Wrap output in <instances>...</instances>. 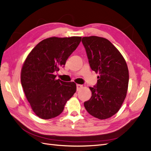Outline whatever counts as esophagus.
I'll return each instance as SVG.
<instances>
[{
	"label": "esophagus",
	"mask_w": 151,
	"mask_h": 151,
	"mask_svg": "<svg viewBox=\"0 0 151 151\" xmlns=\"http://www.w3.org/2000/svg\"><path fill=\"white\" fill-rule=\"evenodd\" d=\"M83 88V86L81 84H77V91H79L81 88Z\"/></svg>",
	"instance_id": "1"
}]
</instances>
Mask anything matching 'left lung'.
<instances>
[{
  "mask_svg": "<svg viewBox=\"0 0 151 151\" xmlns=\"http://www.w3.org/2000/svg\"><path fill=\"white\" fill-rule=\"evenodd\" d=\"M82 42L91 69L99 74L97 84L89 88L92 96L84 102V107L91 115L105 120L116 114L124 101L129 86V69L122 55L107 39L86 36Z\"/></svg>",
  "mask_w": 151,
  "mask_h": 151,
  "instance_id": "left-lung-1",
  "label": "left lung"
}]
</instances>
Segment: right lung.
Segmentation results:
<instances>
[{
    "mask_svg": "<svg viewBox=\"0 0 151 151\" xmlns=\"http://www.w3.org/2000/svg\"><path fill=\"white\" fill-rule=\"evenodd\" d=\"M81 38L53 36L45 39L31 50L22 65V87L33 111L42 119L61 114L67 101L76 93L75 83L55 79L54 74L65 65Z\"/></svg>",
    "mask_w": 151,
    "mask_h": 151,
    "instance_id": "1",
    "label": "right lung"
}]
</instances>
